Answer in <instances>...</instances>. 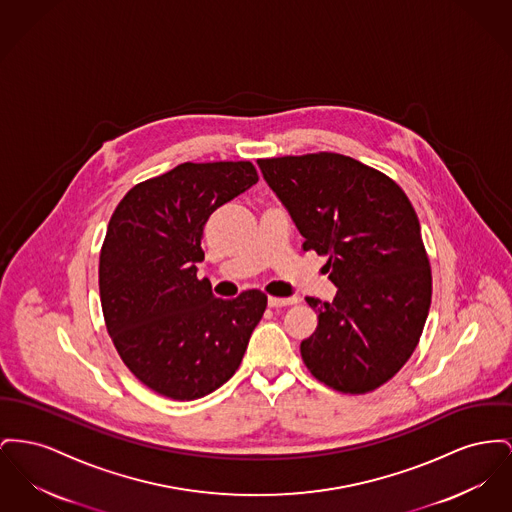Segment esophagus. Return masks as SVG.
I'll use <instances>...</instances> for the list:
<instances>
[{"label": "esophagus", "mask_w": 512, "mask_h": 512, "mask_svg": "<svg viewBox=\"0 0 512 512\" xmlns=\"http://www.w3.org/2000/svg\"><path fill=\"white\" fill-rule=\"evenodd\" d=\"M298 298H269V307H286V305H292L296 303Z\"/></svg>", "instance_id": "esophagus-1"}]
</instances>
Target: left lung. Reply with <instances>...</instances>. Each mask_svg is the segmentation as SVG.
<instances>
[{
	"mask_svg": "<svg viewBox=\"0 0 512 512\" xmlns=\"http://www.w3.org/2000/svg\"><path fill=\"white\" fill-rule=\"evenodd\" d=\"M303 236V251L329 257L334 300L305 298L319 327L301 342L307 369L340 392L387 383L420 342L431 271L418 214L385 174L319 152L257 160Z\"/></svg>",
	"mask_w": 512,
	"mask_h": 512,
	"instance_id": "obj_1",
	"label": "left lung"
}]
</instances>
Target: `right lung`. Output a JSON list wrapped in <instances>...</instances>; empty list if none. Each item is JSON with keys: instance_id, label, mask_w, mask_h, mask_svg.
Returning <instances> with one entry per match:
<instances>
[{"instance_id": "1", "label": "right lung", "mask_w": 512, "mask_h": 512, "mask_svg": "<svg viewBox=\"0 0 512 512\" xmlns=\"http://www.w3.org/2000/svg\"><path fill=\"white\" fill-rule=\"evenodd\" d=\"M259 181L251 162H185L135 185L110 218L100 253V301L129 371L174 400H195L240 367L267 296L234 300L197 278L212 212Z\"/></svg>"}]
</instances>
